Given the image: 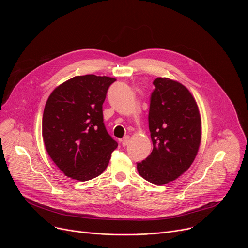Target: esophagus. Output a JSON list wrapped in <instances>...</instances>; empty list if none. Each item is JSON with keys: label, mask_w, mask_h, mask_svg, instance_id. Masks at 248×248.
<instances>
[{"label": "esophagus", "mask_w": 248, "mask_h": 248, "mask_svg": "<svg viewBox=\"0 0 248 248\" xmlns=\"http://www.w3.org/2000/svg\"><path fill=\"white\" fill-rule=\"evenodd\" d=\"M122 145L123 146H126L128 144V141H129V136L128 135H125L122 140Z\"/></svg>", "instance_id": "esophagus-1"}]
</instances>
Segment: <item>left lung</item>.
Listing matches in <instances>:
<instances>
[{
    "instance_id": "obj_1",
    "label": "left lung",
    "mask_w": 248,
    "mask_h": 248,
    "mask_svg": "<svg viewBox=\"0 0 248 248\" xmlns=\"http://www.w3.org/2000/svg\"><path fill=\"white\" fill-rule=\"evenodd\" d=\"M153 84L148 116L153 150L137 163V170L147 182L161 186L178 179L193 163L201 142V118L185 85L167 78Z\"/></svg>"
}]
</instances>
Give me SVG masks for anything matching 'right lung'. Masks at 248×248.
I'll list each match as a JSON object with an SVG mask.
<instances>
[{
  "instance_id": "add662e5",
  "label": "right lung",
  "mask_w": 248,
  "mask_h": 248,
  "mask_svg": "<svg viewBox=\"0 0 248 248\" xmlns=\"http://www.w3.org/2000/svg\"><path fill=\"white\" fill-rule=\"evenodd\" d=\"M116 81L95 75L70 78L50 94L43 113L45 148L70 179L92 180L107 168L118 143L103 123V103Z\"/></svg>"
}]
</instances>
